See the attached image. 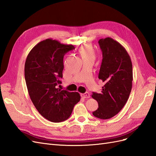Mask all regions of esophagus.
Here are the masks:
<instances>
[{"label":"esophagus","mask_w":156,"mask_h":156,"mask_svg":"<svg viewBox=\"0 0 156 156\" xmlns=\"http://www.w3.org/2000/svg\"><path fill=\"white\" fill-rule=\"evenodd\" d=\"M81 95L84 98H90V94L88 92H85L84 94H81Z\"/></svg>","instance_id":"1"}]
</instances>
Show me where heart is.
Here are the masks:
<instances>
[{"mask_svg":"<svg viewBox=\"0 0 156 156\" xmlns=\"http://www.w3.org/2000/svg\"><path fill=\"white\" fill-rule=\"evenodd\" d=\"M79 53L83 59L89 58H95V51L90 44H84L79 48Z\"/></svg>","mask_w":156,"mask_h":156,"instance_id":"obj_1","label":"heart"}]
</instances>
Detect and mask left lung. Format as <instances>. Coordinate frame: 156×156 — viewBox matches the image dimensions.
<instances>
[{"instance_id":"1","label":"left lung","mask_w":156,"mask_h":156,"mask_svg":"<svg viewBox=\"0 0 156 156\" xmlns=\"http://www.w3.org/2000/svg\"><path fill=\"white\" fill-rule=\"evenodd\" d=\"M102 51V62L98 78L104 84L100 93L92 92L98 103L92 112L100 119L115 116L128 100L132 88L133 69L129 54L119 42L111 37L98 41Z\"/></svg>"}]
</instances>
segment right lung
I'll list each match as a JSON object with an SVG mask.
<instances>
[{
	"label": "right lung",
	"instance_id": "1",
	"mask_svg": "<svg viewBox=\"0 0 156 156\" xmlns=\"http://www.w3.org/2000/svg\"><path fill=\"white\" fill-rule=\"evenodd\" d=\"M74 49L72 45L46 39L32 49L25 61V78L31 101L40 114L51 122L67 120L81 99L77 92L57 88L62 83L64 56Z\"/></svg>",
	"mask_w": 156,
	"mask_h": 156
}]
</instances>
